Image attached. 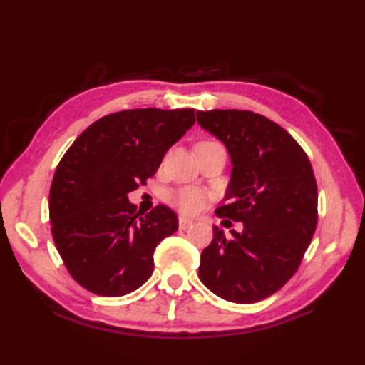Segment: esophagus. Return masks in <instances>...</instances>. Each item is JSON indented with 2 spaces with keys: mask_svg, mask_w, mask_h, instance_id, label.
<instances>
[{
  "mask_svg": "<svg viewBox=\"0 0 365 365\" xmlns=\"http://www.w3.org/2000/svg\"><path fill=\"white\" fill-rule=\"evenodd\" d=\"M191 224H192V221H191V220L185 218V216H178V227H180L182 230L188 229V227L191 226Z\"/></svg>",
  "mask_w": 365,
  "mask_h": 365,
  "instance_id": "obj_1",
  "label": "esophagus"
}]
</instances>
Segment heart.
Instances as JSON below:
<instances>
[{"label":"heart","mask_w":365,"mask_h":365,"mask_svg":"<svg viewBox=\"0 0 365 365\" xmlns=\"http://www.w3.org/2000/svg\"><path fill=\"white\" fill-rule=\"evenodd\" d=\"M169 204H173L178 210L183 213H196L202 207L205 195L199 188L195 187H183L170 191L168 195Z\"/></svg>","instance_id":"1"}]
</instances>
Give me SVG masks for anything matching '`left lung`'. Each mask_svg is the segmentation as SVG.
<instances>
[{"label": "left lung", "mask_w": 365, "mask_h": 365, "mask_svg": "<svg viewBox=\"0 0 365 365\" xmlns=\"http://www.w3.org/2000/svg\"><path fill=\"white\" fill-rule=\"evenodd\" d=\"M196 118L227 147L234 165L226 204L215 213L243 222L230 238L213 227L199 279L222 299L251 304L284 287L311 245L319 220L314 169L289 131L265 115L212 110Z\"/></svg>", "instance_id": "obj_1"}]
</instances>
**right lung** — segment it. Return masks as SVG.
I'll list each match as a JSON object with an SVG mask.
<instances>
[{"instance_id":"1","label":"right lung","mask_w":365,"mask_h":365,"mask_svg":"<svg viewBox=\"0 0 365 365\" xmlns=\"http://www.w3.org/2000/svg\"><path fill=\"white\" fill-rule=\"evenodd\" d=\"M195 110H122L96 120L68 147L50 188L51 235L68 273L100 297H123L153 271V251L178 229L157 205L144 217L128 192L145 185L195 123Z\"/></svg>"}]
</instances>
